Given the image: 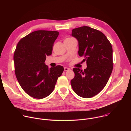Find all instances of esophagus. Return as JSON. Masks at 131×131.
Instances as JSON below:
<instances>
[{"label":"esophagus","instance_id":"esophagus-1","mask_svg":"<svg viewBox=\"0 0 131 131\" xmlns=\"http://www.w3.org/2000/svg\"><path fill=\"white\" fill-rule=\"evenodd\" d=\"M64 71H65L70 70V68H68V67H64Z\"/></svg>","mask_w":131,"mask_h":131}]
</instances>
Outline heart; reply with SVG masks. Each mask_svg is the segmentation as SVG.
Returning <instances> with one entry per match:
<instances>
[{
  "label": "heart",
  "instance_id": "1",
  "mask_svg": "<svg viewBox=\"0 0 131 131\" xmlns=\"http://www.w3.org/2000/svg\"><path fill=\"white\" fill-rule=\"evenodd\" d=\"M70 39V38H67V39H66L65 40H67V39Z\"/></svg>",
  "mask_w": 131,
  "mask_h": 131
}]
</instances>
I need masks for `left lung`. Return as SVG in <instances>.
<instances>
[{
  "label": "left lung",
  "mask_w": 131,
  "mask_h": 131,
  "mask_svg": "<svg viewBox=\"0 0 131 131\" xmlns=\"http://www.w3.org/2000/svg\"><path fill=\"white\" fill-rule=\"evenodd\" d=\"M71 35L78 41V54L86 61L83 71L74 68V77L70 81L73 91L80 97L94 96L104 88L113 69V48L106 36L89 26L72 30Z\"/></svg>",
  "instance_id": "left-lung-1"
}]
</instances>
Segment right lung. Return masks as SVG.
<instances>
[{
  "mask_svg": "<svg viewBox=\"0 0 131 131\" xmlns=\"http://www.w3.org/2000/svg\"><path fill=\"white\" fill-rule=\"evenodd\" d=\"M59 35L57 31L37 30L17 45L13 57L15 75L23 90L34 98L49 96L64 71L62 66L49 68L45 63Z\"/></svg>",
  "mask_w": 131,
  "mask_h": 131,
  "instance_id": "add662e5",
  "label": "right lung"
}]
</instances>
